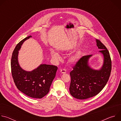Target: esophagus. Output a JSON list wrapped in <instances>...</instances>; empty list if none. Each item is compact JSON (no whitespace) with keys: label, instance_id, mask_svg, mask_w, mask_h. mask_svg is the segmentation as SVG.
<instances>
[{"label":"esophagus","instance_id":"34e87169","mask_svg":"<svg viewBox=\"0 0 121 121\" xmlns=\"http://www.w3.org/2000/svg\"><path fill=\"white\" fill-rule=\"evenodd\" d=\"M60 72L61 73L63 74V73H65L66 72V70L65 69L63 68V69H62L60 70Z\"/></svg>","mask_w":121,"mask_h":121}]
</instances>
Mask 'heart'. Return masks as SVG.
<instances>
[{
    "instance_id": "heart-1",
    "label": "heart",
    "mask_w": 121,
    "mask_h": 121,
    "mask_svg": "<svg viewBox=\"0 0 121 121\" xmlns=\"http://www.w3.org/2000/svg\"><path fill=\"white\" fill-rule=\"evenodd\" d=\"M51 55L52 57L57 61H59L61 59L60 56L58 54V53H57L56 52L54 51L52 52ZM80 56H81V52L78 51L69 58V61L70 63H73V64L76 63L79 59Z\"/></svg>"
}]
</instances>
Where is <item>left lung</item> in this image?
<instances>
[{"mask_svg":"<svg viewBox=\"0 0 121 121\" xmlns=\"http://www.w3.org/2000/svg\"><path fill=\"white\" fill-rule=\"evenodd\" d=\"M99 52L104 57V62L99 70H94L88 64L92 55L84 56L73 67L70 73L71 82L69 91L74 98L84 99L99 94L105 87L111 75L112 61L109 51L99 40L96 39Z\"/></svg>","mask_w":121,"mask_h":121,"instance_id":"1","label":"left lung"}]
</instances>
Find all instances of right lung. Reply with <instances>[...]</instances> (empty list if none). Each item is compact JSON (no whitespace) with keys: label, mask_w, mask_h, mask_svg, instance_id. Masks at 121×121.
Listing matches in <instances>:
<instances>
[{"label":"right lung","mask_w":121,"mask_h":121,"mask_svg":"<svg viewBox=\"0 0 121 121\" xmlns=\"http://www.w3.org/2000/svg\"><path fill=\"white\" fill-rule=\"evenodd\" d=\"M30 37L31 36L26 37L15 47L11 59V73L15 85L19 91L29 97L41 99L49 92L57 67L42 64L31 71L22 69L18 63V51L23 42Z\"/></svg>","instance_id":"add662e5"}]
</instances>
